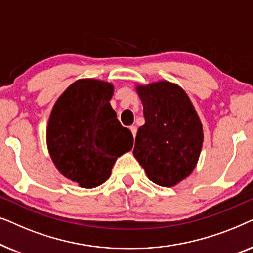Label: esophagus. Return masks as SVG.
Listing matches in <instances>:
<instances>
[{"instance_id":"1","label":"esophagus","mask_w":253,"mask_h":253,"mask_svg":"<svg viewBox=\"0 0 253 253\" xmlns=\"http://www.w3.org/2000/svg\"><path fill=\"white\" fill-rule=\"evenodd\" d=\"M130 131H131V132H132L133 138L136 137V134H137V126H130Z\"/></svg>"}]
</instances>
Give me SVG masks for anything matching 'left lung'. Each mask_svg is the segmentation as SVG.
I'll return each mask as SVG.
<instances>
[{
    "label": "left lung",
    "mask_w": 253,
    "mask_h": 253,
    "mask_svg": "<svg viewBox=\"0 0 253 253\" xmlns=\"http://www.w3.org/2000/svg\"><path fill=\"white\" fill-rule=\"evenodd\" d=\"M145 124L138 129L133 155L147 177L174 186L191 174L202 151L203 126L186 93L169 82L137 86Z\"/></svg>",
    "instance_id": "obj_1"
}]
</instances>
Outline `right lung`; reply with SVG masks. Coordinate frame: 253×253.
Returning a JSON list of instances; mask_svg holds the SVG:
<instances>
[{"instance_id": "1", "label": "right lung", "mask_w": 253, "mask_h": 253, "mask_svg": "<svg viewBox=\"0 0 253 253\" xmlns=\"http://www.w3.org/2000/svg\"><path fill=\"white\" fill-rule=\"evenodd\" d=\"M114 87L96 79H79L55 103L47 127L51 160L64 177L82 188L109 178L116 159L130 151L133 137L110 106Z\"/></svg>"}]
</instances>
